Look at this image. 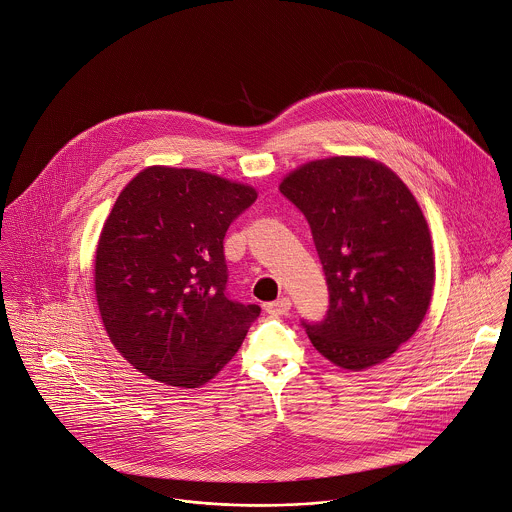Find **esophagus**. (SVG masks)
Masks as SVG:
<instances>
[{
    "instance_id": "34e87169",
    "label": "esophagus",
    "mask_w": 512,
    "mask_h": 512,
    "mask_svg": "<svg viewBox=\"0 0 512 512\" xmlns=\"http://www.w3.org/2000/svg\"><path fill=\"white\" fill-rule=\"evenodd\" d=\"M289 308H291V301H289L287 297H281V299H277V301H273V303H267V305H265V310H267L269 314H275V316H279V314H287V312H289Z\"/></svg>"
}]
</instances>
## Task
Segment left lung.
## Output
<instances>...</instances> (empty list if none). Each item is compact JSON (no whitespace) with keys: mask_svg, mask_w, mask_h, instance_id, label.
Masks as SVG:
<instances>
[{"mask_svg":"<svg viewBox=\"0 0 512 512\" xmlns=\"http://www.w3.org/2000/svg\"><path fill=\"white\" fill-rule=\"evenodd\" d=\"M281 194L308 221L328 285L320 322L301 320L332 364L364 370L421 324L435 265L427 221L406 184L366 158H326L289 174Z\"/></svg>","mask_w":512,"mask_h":512,"instance_id":"left-lung-1","label":"left lung"}]
</instances>
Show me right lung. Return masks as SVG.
Returning <instances> with one entry per match:
<instances>
[{"label":"right lung","instance_id":"1","mask_svg":"<svg viewBox=\"0 0 512 512\" xmlns=\"http://www.w3.org/2000/svg\"><path fill=\"white\" fill-rule=\"evenodd\" d=\"M257 192L152 166L118 196L97 247L95 291L116 350L142 374L198 388L239 350L261 308L227 293L223 239Z\"/></svg>","mask_w":512,"mask_h":512}]
</instances>
